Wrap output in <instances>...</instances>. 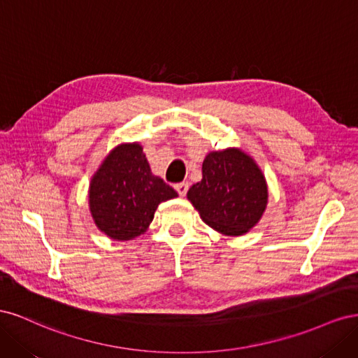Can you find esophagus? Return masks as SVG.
I'll return each instance as SVG.
<instances>
[{
  "instance_id": "obj_1",
  "label": "esophagus",
  "mask_w": 358,
  "mask_h": 358,
  "mask_svg": "<svg viewBox=\"0 0 358 358\" xmlns=\"http://www.w3.org/2000/svg\"><path fill=\"white\" fill-rule=\"evenodd\" d=\"M176 191L179 192V196H185L187 191H188V182H180V183H176Z\"/></svg>"
}]
</instances>
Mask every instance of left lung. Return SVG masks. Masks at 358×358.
Instances as JSON below:
<instances>
[{"instance_id":"1","label":"left lung","mask_w":358,"mask_h":358,"mask_svg":"<svg viewBox=\"0 0 358 358\" xmlns=\"http://www.w3.org/2000/svg\"><path fill=\"white\" fill-rule=\"evenodd\" d=\"M203 179L187 197L213 230L227 236L248 233L267 206V183L257 162L243 150H215L203 161Z\"/></svg>"}]
</instances>
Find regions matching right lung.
<instances>
[{"mask_svg":"<svg viewBox=\"0 0 358 358\" xmlns=\"http://www.w3.org/2000/svg\"><path fill=\"white\" fill-rule=\"evenodd\" d=\"M178 192L152 175L138 143L116 146L90 183V210L95 225L113 241L143 234L158 204Z\"/></svg>","mask_w":358,"mask_h":358,"instance_id":"obj_1","label":"right lung"}]
</instances>
